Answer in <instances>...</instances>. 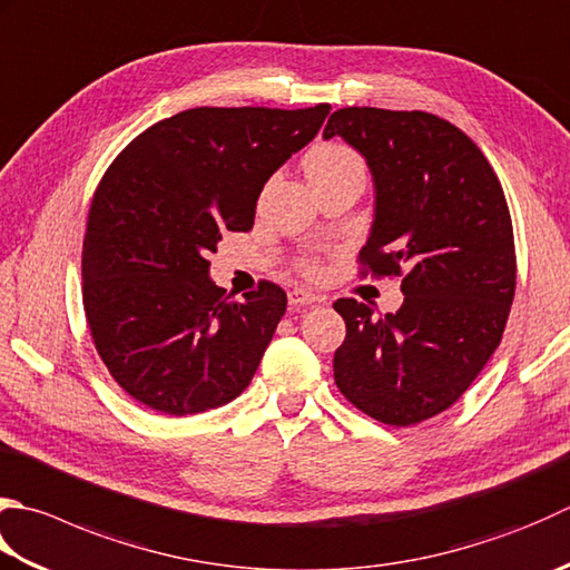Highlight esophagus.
Segmentation results:
<instances>
[{
	"mask_svg": "<svg viewBox=\"0 0 570 570\" xmlns=\"http://www.w3.org/2000/svg\"><path fill=\"white\" fill-rule=\"evenodd\" d=\"M318 296L311 294V292H304V288H294V292H288V304H292L294 308H301V306H314L318 304Z\"/></svg>",
	"mask_w": 570,
	"mask_h": 570,
	"instance_id": "34e87169",
	"label": "esophagus"
}]
</instances>
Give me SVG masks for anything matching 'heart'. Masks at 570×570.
<instances>
[{
  "mask_svg": "<svg viewBox=\"0 0 570 570\" xmlns=\"http://www.w3.org/2000/svg\"><path fill=\"white\" fill-rule=\"evenodd\" d=\"M351 170H363V160L358 153L343 142H321L306 155V173L314 185ZM298 269L306 276H316L321 272V264L316 259H301Z\"/></svg>",
  "mask_w": 570,
  "mask_h": 570,
  "instance_id": "b5f03b06",
  "label": "heart"
}]
</instances>
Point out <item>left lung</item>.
Segmentation results:
<instances>
[{
    "label": "left lung",
    "mask_w": 570,
    "mask_h": 570,
    "mask_svg": "<svg viewBox=\"0 0 570 570\" xmlns=\"http://www.w3.org/2000/svg\"><path fill=\"white\" fill-rule=\"evenodd\" d=\"M333 136L375 180L358 272L400 278L405 294L385 318L355 298L333 304L345 321L333 377L365 415L410 428L452 407L504 336L517 292L509 205L484 153L440 116L351 106L328 118Z\"/></svg>",
    "instance_id": "1"
}]
</instances>
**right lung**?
<instances>
[{"instance_id":"1","label":"right lung","mask_w":570,"mask_h":570,"mask_svg":"<svg viewBox=\"0 0 570 570\" xmlns=\"http://www.w3.org/2000/svg\"><path fill=\"white\" fill-rule=\"evenodd\" d=\"M331 106L189 108L108 165L83 234V311L100 361L140 405L170 417L237 397L286 311L262 278L244 301L209 282L225 232L254 227L276 167L314 140Z\"/></svg>"}]
</instances>
